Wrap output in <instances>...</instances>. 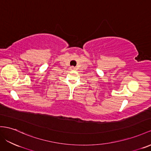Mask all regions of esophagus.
Instances as JSON below:
<instances>
[{
	"mask_svg": "<svg viewBox=\"0 0 151 151\" xmlns=\"http://www.w3.org/2000/svg\"><path fill=\"white\" fill-rule=\"evenodd\" d=\"M74 69V68H73V67H71V69Z\"/></svg>",
	"mask_w": 151,
	"mask_h": 151,
	"instance_id": "esophagus-1",
	"label": "esophagus"
}]
</instances>
